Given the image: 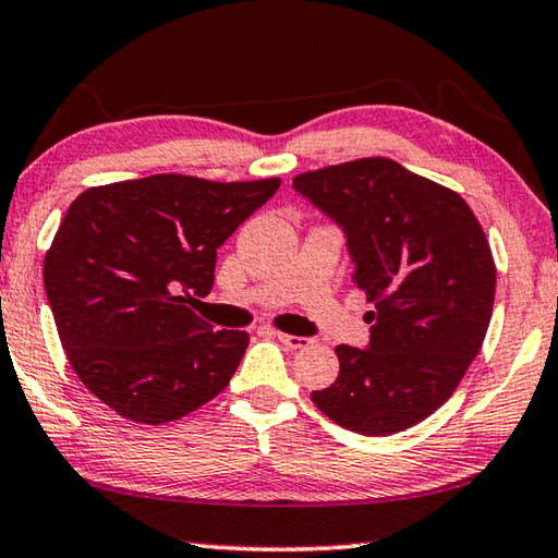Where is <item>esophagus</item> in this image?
<instances>
[{
  "instance_id": "esophagus-1",
  "label": "esophagus",
  "mask_w": 558,
  "mask_h": 558,
  "mask_svg": "<svg viewBox=\"0 0 558 558\" xmlns=\"http://www.w3.org/2000/svg\"><path fill=\"white\" fill-rule=\"evenodd\" d=\"M276 337L280 339L282 344H286L288 349H305V347H310L313 344V339H307V337H298V335H286V332H276Z\"/></svg>"
}]
</instances>
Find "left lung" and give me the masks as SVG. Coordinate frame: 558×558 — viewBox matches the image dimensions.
Returning <instances> with one entry per match:
<instances>
[{
	"label": "left lung",
	"instance_id": "left-lung-1",
	"mask_svg": "<svg viewBox=\"0 0 558 558\" xmlns=\"http://www.w3.org/2000/svg\"><path fill=\"white\" fill-rule=\"evenodd\" d=\"M347 233L354 280L374 310L369 349L339 344V376L313 391L327 418L391 436L446 403L485 342L495 258L458 192L389 157H362L292 179Z\"/></svg>",
	"mask_w": 558,
	"mask_h": 558
}]
</instances>
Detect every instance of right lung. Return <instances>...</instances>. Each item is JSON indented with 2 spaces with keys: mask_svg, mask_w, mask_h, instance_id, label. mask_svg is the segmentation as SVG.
<instances>
[{
  "mask_svg": "<svg viewBox=\"0 0 558 558\" xmlns=\"http://www.w3.org/2000/svg\"><path fill=\"white\" fill-rule=\"evenodd\" d=\"M278 186L153 174L75 196L44 286L73 372L122 418L159 426L229 386L248 332H216L184 302L209 295L216 248Z\"/></svg>",
  "mask_w": 558,
  "mask_h": 558,
  "instance_id": "right-lung-1",
  "label": "right lung"
}]
</instances>
